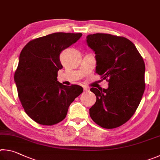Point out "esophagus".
I'll use <instances>...</instances> for the list:
<instances>
[{"mask_svg":"<svg viewBox=\"0 0 160 160\" xmlns=\"http://www.w3.org/2000/svg\"><path fill=\"white\" fill-rule=\"evenodd\" d=\"M83 91H88V88L84 87V88H83Z\"/></svg>","mask_w":160,"mask_h":160,"instance_id":"esophagus-1","label":"esophagus"}]
</instances>
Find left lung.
Wrapping results in <instances>:
<instances>
[{"instance_id": "left-lung-1", "label": "left lung", "mask_w": 160, "mask_h": 160, "mask_svg": "<svg viewBox=\"0 0 160 160\" xmlns=\"http://www.w3.org/2000/svg\"><path fill=\"white\" fill-rule=\"evenodd\" d=\"M96 54V72L108 82L107 89L91 88L96 102L91 119L105 128L124 124L135 113L145 91L143 59L132 42L122 36L94 33L86 36Z\"/></svg>"}]
</instances>
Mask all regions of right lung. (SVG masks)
<instances>
[{"label":"right lung","mask_w":160,"mask_h":160,"mask_svg":"<svg viewBox=\"0 0 160 160\" xmlns=\"http://www.w3.org/2000/svg\"><path fill=\"white\" fill-rule=\"evenodd\" d=\"M82 33L58 32L29 41L19 55L15 82L27 115L39 124L51 126L65 118L68 108L83 92L82 86L58 81L62 68L60 55Z\"/></svg>","instance_id":"add662e5"}]
</instances>
